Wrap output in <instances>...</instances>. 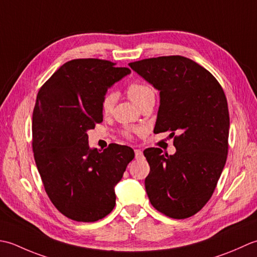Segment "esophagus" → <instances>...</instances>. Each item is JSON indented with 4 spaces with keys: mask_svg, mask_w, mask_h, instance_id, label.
Masks as SVG:
<instances>
[{
    "mask_svg": "<svg viewBox=\"0 0 257 257\" xmlns=\"http://www.w3.org/2000/svg\"><path fill=\"white\" fill-rule=\"evenodd\" d=\"M134 152H135V159H136V160H141V159H143V152L141 151L140 149H136V150H134Z\"/></svg>",
    "mask_w": 257,
    "mask_h": 257,
    "instance_id": "obj_1",
    "label": "esophagus"
}]
</instances>
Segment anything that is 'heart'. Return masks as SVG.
I'll use <instances>...</instances> for the list:
<instances>
[{
	"instance_id": "obj_1",
	"label": "heart",
	"mask_w": 257,
	"mask_h": 257,
	"mask_svg": "<svg viewBox=\"0 0 257 257\" xmlns=\"http://www.w3.org/2000/svg\"><path fill=\"white\" fill-rule=\"evenodd\" d=\"M127 94L130 98L136 104L142 103L145 98H148L151 95H154V92L148 85L142 84V83H132L127 87ZM115 101H116V94L113 92H108L104 95L102 99V109L104 113H108L111 111Z\"/></svg>"
}]
</instances>
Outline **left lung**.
<instances>
[{"label":"left lung","mask_w":257,"mask_h":257,"mask_svg":"<svg viewBox=\"0 0 257 257\" xmlns=\"http://www.w3.org/2000/svg\"><path fill=\"white\" fill-rule=\"evenodd\" d=\"M128 65L160 92L155 132L179 133L173 155L158 148L144 151L151 169L145 179L150 202L169 217H190L211 198L226 162L229 115L223 88L207 70L184 56Z\"/></svg>","instance_id":"1"}]
</instances>
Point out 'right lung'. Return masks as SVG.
<instances>
[{"label": "right lung", "mask_w": 257, "mask_h": 257, "mask_svg": "<svg viewBox=\"0 0 257 257\" xmlns=\"http://www.w3.org/2000/svg\"><path fill=\"white\" fill-rule=\"evenodd\" d=\"M127 67L97 59H76L59 67L40 88L33 112L36 167L59 211L76 222H95L115 206V186L134 151L111 144L91 148L87 131L103 121L102 99Z\"/></svg>", "instance_id": "add662e5"}]
</instances>
